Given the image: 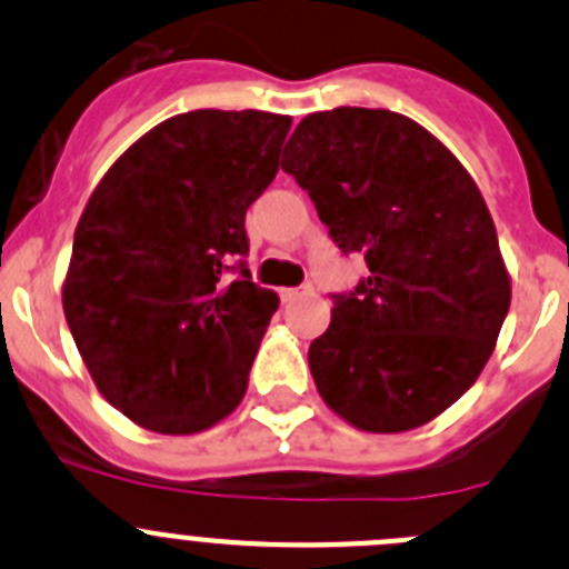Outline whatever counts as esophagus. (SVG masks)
<instances>
[{"label": "esophagus", "mask_w": 569, "mask_h": 569, "mask_svg": "<svg viewBox=\"0 0 569 569\" xmlns=\"http://www.w3.org/2000/svg\"><path fill=\"white\" fill-rule=\"evenodd\" d=\"M309 295V286H302V289H280V297H283V302L289 300H297V297Z\"/></svg>", "instance_id": "obj_1"}]
</instances>
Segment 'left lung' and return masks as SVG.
<instances>
[{
    "instance_id": "obj_1",
    "label": "left lung",
    "mask_w": 569,
    "mask_h": 569,
    "mask_svg": "<svg viewBox=\"0 0 569 569\" xmlns=\"http://www.w3.org/2000/svg\"><path fill=\"white\" fill-rule=\"evenodd\" d=\"M280 168L370 269L309 348L322 401L362 432L423 427L475 385L511 306L480 188L421 123L359 106L302 117Z\"/></svg>"
}]
</instances>
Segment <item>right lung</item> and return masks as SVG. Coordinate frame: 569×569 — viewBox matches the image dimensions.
Masks as SVG:
<instances>
[{
    "instance_id": "obj_1",
    "label": "right lung",
    "mask_w": 569,
    "mask_h": 569,
    "mask_svg": "<svg viewBox=\"0 0 569 569\" xmlns=\"http://www.w3.org/2000/svg\"><path fill=\"white\" fill-rule=\"evenodd\" d=\"M289 114L196 109L114 159L89 196L63 278V317L100 396L142 429L224 421L280 297L227 260L247 207L278 173Z\"/></svg>"
}]
</instances>
